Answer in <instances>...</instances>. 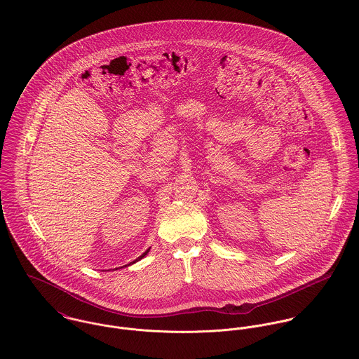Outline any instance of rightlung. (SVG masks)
Listing matches in <instances>:
<instances>
[{"mask_svg": "<svg viewBox=\"0 0 359 359\" xmlns=\"http://www.w3.org/2000/svg\"><path fill=\"white\" fill-rule=\"evenodd\" d=\"M148 251H149V248H148V250H147V251H145V252H144L143 255H140V257H139V258H137V259H136V261H133V262H130V264H129V265H132V264H135V262H137V261H140V259H142V258H144V257H145V255H147V254H148ZM125 266H128V265H125Z\"/></svg>", "mask_w": 359, "mask_h": 359, "instance_id": "1", "label": "right lung"}]
</instances>
